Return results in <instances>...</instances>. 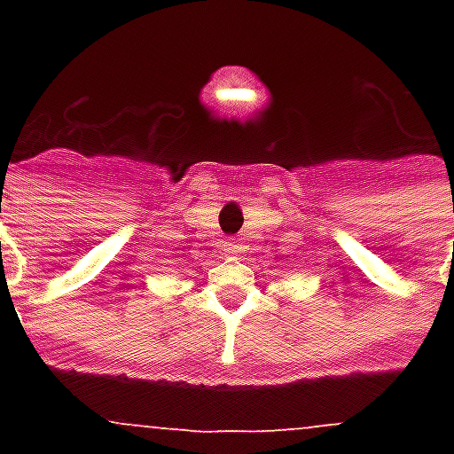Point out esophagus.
I'll use <instances>...</instances> for the list:
<instances>
[{"mask_svg":"<svg viewBox=\"0 0 454 454\" xmlns=\"http://www.w3.org/2000/svg\"><path fill=\"white\" fill-rule=\"evenodd\" d=\"M223 249H226L228 254H238V249H240V242H238V240H226V242H223Z\"/></svg>","mask_w":454,"mask_h":454,"instance_id":"1","label":"esophagus"}]
</instances>
